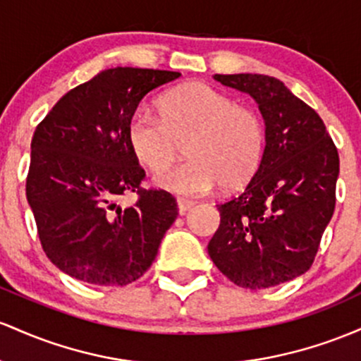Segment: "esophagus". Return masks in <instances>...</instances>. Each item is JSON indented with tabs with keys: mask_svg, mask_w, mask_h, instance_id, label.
Listing matches in <instances>:
<instances>
[{
	"mask_svg": "<svg viewBox=\"0 0 361 361\" xmlns=\"http://www.w3.org/2000/svg\"><path fill=\"white\" fill-rule=\"evenodd\" d=\"M194 206V202L192 201H189V200H182V197H179V200H177V208H179V214H185L189 212V209H191Z\"/></svg>",
	"mask_w": 361,
	"mask_h": 361,
	"instance_id": "esophagus-1",
	"label": "esophagus"
}]
</instances>
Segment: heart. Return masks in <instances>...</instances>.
I'll return each instance as SVG.
<instances>
[{
  "mask_svg": "<svg viewBox=\"0 0 361 361\" xmlns=\"http://www.w3.org/2000/svg\"><path fill=\"white\" fill-rule=\"evenodd\" d=\"M159 109L161 117L135 112L126 137L136 160L152 172L167 169L180 143H188L189 160L157 177L161 189L202 196L220 184L238 188L256 173L264 155V128L256 112L200 82L161 95Z\"/></svg>",
  "mask_w": 361,
  "mask_h": 361,
  "instance_id": "b5f03b06",
  "label": "heart"
}]
</instances>
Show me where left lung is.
<instances>
[{
  "instance_id": "1",
  "label": "left lung",
  "mask_w": 361,
  "mask_h": 361,
  "mask_svg": "<svg viewBox=\"0 0 361 361\" xmlns=\"http://www.w3.org/2000/svg\"><path fill=\"white\" fill-rule=\"evenodd\" d=\"M213 78L256 100L266 147L244 191L218 204L220 226L208 254L235 285L269 288L314 262L334 213L338 149L317 112L278 78L250 73Z\"/></svg>"
}]
</instances>
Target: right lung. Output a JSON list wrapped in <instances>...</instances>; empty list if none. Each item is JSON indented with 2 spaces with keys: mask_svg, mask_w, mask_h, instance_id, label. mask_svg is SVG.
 I'll return each instance as SVG.
<instances>
[{
  "mask_svg": "<svg viewBox=\"0 0 361 361\" xmlns=\"http://www.w3.org/2000/svg\"><path fill=\"white\" fill-rule=\"evenodd\" d=\"M180 73L111 68L52 107L30 145L27 201L56 268L80 281L124 286L143 276L177 218L167 191L141 189L145 170L126 128L145 95ZM140 194L123 209L116 200Z\"/></svg>",
  "mask_w": 361,
  "mask_h": 361,
  "instance_id": "add662e5",
  "label": "right lung"
}]
</instances>
